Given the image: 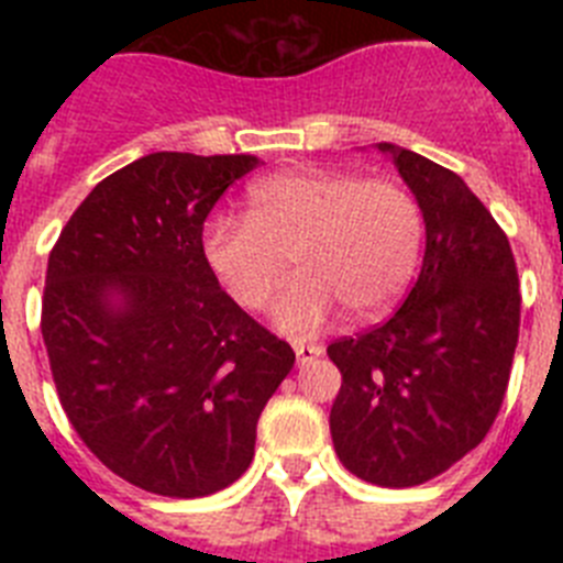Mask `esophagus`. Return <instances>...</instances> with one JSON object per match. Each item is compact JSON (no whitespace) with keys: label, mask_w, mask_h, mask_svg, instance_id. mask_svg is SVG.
Segmentation results:
<instances>
[{"label":"esophagus","mask_w":563,"mask_h":563,"mask_svg":"<svg viewBox=\"0 0 563 563\" xmlns=\"http://www.w3.org/2000/svg\"><path fill=\"white\" fill-rule=\"evenodd\" d=\"M292 350H296L298 363L305 366V363L316 361V357L321 355V352H324V346H321V343H305V341H298V343H292Z\"/></svg>","instance_id":"34e87169"}]
</instances>
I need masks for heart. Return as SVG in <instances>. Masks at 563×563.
I'll use <instances>...</instances> for the list:
<instances>
[{"label": "heart", "mask_w": 563, "mask_h": 563, "mask_svg": "<svg viewBox=\"0 0 563 563\" xmlns=\"http://www.w3.org/2000/svg\"><path fill=\"white\" fill-rule=\"evenodd\" d=\"M206 258L239 307L265 310L287 278L301 276L276 305L287 335H316L338 305L372 318L406 290L422 245L415 194L389 177L352 172H282L258 180L247 217H217L206 228Z\"/></svg>", "instance_id": "obj_1"}]
</instances>
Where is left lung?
Segmentation results:
<instances>
[{
    "mask_svg": "<svg viewBox=\"0 0 563 563\" xmlns=\"http://www.w3.org/2000/svg\"><path fill=\"white\" fill-rule=\"evenodd\" d=\"M420 202L426 256L400 310L327 355L341 369L330 411L346 471L415 487L474 451L505 400L519 343V273L505 231L460 174L377 143Z\"/></svg>",
    "mask_w": 563,
    "mask_h": 563,
    "instance_id": "left-lung-1",
    "label": "left lung"
}]
</instances>
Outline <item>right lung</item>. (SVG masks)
I'll use <instances>...</instances> for the list:
<instances>
[{"label": "right lung", "mask_w": 563, "mask_h": 563, "mask_svg": "<svg viewBox=\"0 0 563 563\" xmlns=\"http://www.w3.org/2000/svg\"><path fill=\"white\" fill-rule=\"evenodd\" d=\"M253 154L154 152L89 191L49 251L42 335L58 400L103 465L197 499L245 474L290 343L213 276L202 225Z\"/></svg>", "instance_id": "1"}]
</instances>
